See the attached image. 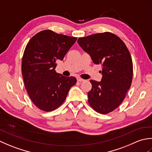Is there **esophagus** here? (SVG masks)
<instances>
[{"mask_svg": "<svg viewBox=\"0 0 152 152\" xmlns=\"http://www.w3.org/2000/svg\"><path fill=\"white\" fill-rule=\"evenodd\" d=\"M77 81H78V82H84L85 80H83V79H82V78H77Z\"/></svg>", "mask_w": 152, "mask_h": 152, "instance_id": "34e87169", "label": "esophagus"}]
</instances>
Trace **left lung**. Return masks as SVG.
<instances>
[{"instance_id": "left-lung-1", "label": "left lung", "mask_w": 152, "mask_h": 152, "mask_svg": "<svg viewBox=\"0 0 152 152\" xmlns=\"http://www.w3.org/2000/svg\"><path fill=\"white\" fill-rule=\"evenodd\" d=\"M78 43L96 64H101V82L90 80V106L100 114L114 110L124 101L133 79V62L121 38L109 32L79 38Z\"/></svg>"}]
</instances>
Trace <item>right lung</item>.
Masks as SVG:
<instances>
[{"instance_id":"right-lung-1","label":"right lung","mask_w":152,"mask_h":152,"mask_svg":"<svg viewBox=\"0 0 152 152\" xmlns=\"http://www.w3.org/2000/svg\"><path fill=\"white\" fill-rule=\"evenodd\" d=\"M76 39L44 30L35 34L27 44L22 58L23 78L31 101L42 110L57 108L76 84L75 77H65L55 69L57 61L63 59Z\"/></svg>"}]
</instances>
